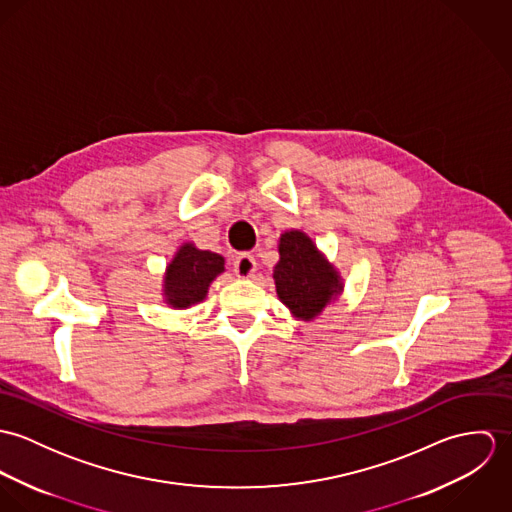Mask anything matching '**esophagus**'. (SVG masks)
Wrapping results in <instances>:
<instances>
[{
    "mask_svg": "<svg viewBox=\"0 0 512 512\" xmlns=\"http://www.w3.org/2000/svg\"><path fill=\"white\" fill-rule=\"evenodd\" d=\"M234 272L238 278H250L256 272V260L252 254L242 252L234 258Z\"/></svg>",
    "mask_w": 512,
    "mask_h": 512,
    "instance_id": "1",
    "label": "esophagus"
}]
</instances>
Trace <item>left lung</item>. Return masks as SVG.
Returning <instances> with one entry per match:
<instances>
[{
  "label": "left lung",
  "mask_w": 512,
  "mask_h": 512,
  "mask_svg": "<svg viewBox=\"0 0 512 512\" xmlns=\"http://www.w3.org/2000/svg\"><path fill=\"white\" fill-rule=\"evenodd\" d=\"M278 297L293 315L311 321L343 290L339 274L313 246L309 236L290 230L280 238V262L274 268Z\"/></svg>",
  "instance_id": "obj_1"
}]
</instances>
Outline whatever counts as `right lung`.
Wrapping results in <instances>:
<instances>
[{
  "mask_svg": "<svg viewBox=\"0 0 512 512\" xmlns=\"http://www.w3.org/2000/svg\"><path fill=\"white\" fill-rule=\"evenodd\" d=\"M222 272V256L183 244L165 272V301L179 309L203 301L211 282Z\"/></svg>",
  "mask_w": 512,
  "mask_h": 512,
  "instance_id": "obj_1",
  "label": "right lung"
}]
</instances>
